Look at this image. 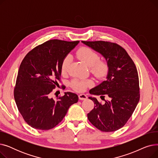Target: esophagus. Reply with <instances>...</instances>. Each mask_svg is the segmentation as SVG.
<instances>
[{
	"instance_id": "esophagus-1",
	"label": "esophagus",
	"mask_w": 158,
	"mask_h": 158,
	"mask_svg": "<svg viewBox=\"0 0 158 158\" xmlns=\"http://www.w3.org/2000/svg\"><path fill=\"white\" fill-rule=\"evenodd\" d=\"M79 98L81 101L86 100V99L87 98V96L85 94H80V95H79Z\"/></svg>"
}]
</instances>
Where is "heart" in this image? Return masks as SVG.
<instances>
[{"instance_id": "obj_1", "label": "heart", "mask_w": 158, "mask_h": 158, "mask_svg": "<svg viewBox=\"0 0 158 158\" xmlns=\"http://www.w3.org/2000/svg\"><path fill=\"white\" fill-rule=\"evenodd\" d=\"M76 57L82 63L89 68L90 72L98 79H103L107 74L109 66L105 61H98L99 56L92 49L88 47H82L76 53ZM72 62V57L70 55L66 56L63 61L61 70L63 73L68 71ZM93 85L92 80H82L75 79L72 81L71 86L76 92H82L86 89L88 86Z\"/></svg>"}]
</instances>
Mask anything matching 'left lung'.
<instances>
[{"label":"left lung","instance_id":"obj_1","mask_svg":"<svg viewBox=\"0 0 158 158\" xmlns=\"http://www.w3.org/2000/svg\"><path fill=\"white\" fill-rule=\"evenodd\" d=\"M82 43L100 54L109 66L106 81L89 91L101 98L106 96L108 100L101 104L96 98L89 97L95 106L88 118L99 130L115 131L126 123L139 100L136 66L125 49L117 44L104 41Z\"/></svg>","mask_w":158,"mask_h":158}]
</instances>
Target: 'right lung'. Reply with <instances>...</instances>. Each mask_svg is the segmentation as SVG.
<instances>
[{"instance_id": "right-lung-1", "label": "right lung", "mask_w": 158, "mask_h": 158, "mask_svg": "<svg viewBox=\"0 0 158 158\" xmlns=\"http://www.w3.org/2000/svg\"><path fill=\"white\" fill-rule=\"evenodd\" d=\"M79 41L49 40L31 51L22 60L18 72L14 97L20 114L29 125L49 130L61 122L78 96L64 92L57 100L51 93L60 80L63 60Z\"/></svg>"}]
</instances>
